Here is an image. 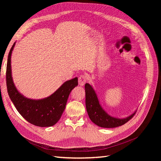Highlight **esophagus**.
<instances>
[{"label": "esophagus", "instance_id": "esophagus-1", "mask_svg": "<svg viewBox=\"0 0 161 161\" xmlns=\"http://www.w3.org/2000/svg\"><path fill=\"white\" fill-rule=\"evenodd\" d=\"M87 78L85 75H81L78 78V83L81 86H83L87 82Z\"/></svg>", "mask_w": 161, "mask_h": 161}]
</instances>
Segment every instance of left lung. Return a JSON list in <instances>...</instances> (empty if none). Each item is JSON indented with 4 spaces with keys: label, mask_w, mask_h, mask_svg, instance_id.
Returning <instances> with one entry per match:
<instances>
[{
    "label": "left lung",
    "mask_w": 161,
    "mask_h": 161,
    "mask_svg": "<svg viewBox=\"0 0 161 161\" xmlns=\"http://www.w3.org/2000/svg\"><path fill=\"white\" fill-rule=\"evenodd\" d=\"M86 105L90 119L95 125L103 128H115L121 126L131 119L136 114L135 112L130 116L119 119L109 115L101 107L95 91L89 83H86Z\"/></svg>",
    "instance_id": "obj_1"
}]
</instances>
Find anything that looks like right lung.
<instances>
[{"label":"right lung","mask_w":161,"mask_h":161,"mask_svg":"<svg viewBox=\"0 0 161 161\" xmlns=\"http://www.w3.org/2000/svg\"><path fill=\"white\" fill-rule=\"evenodd\" d=\"M15 44V42L8 54L6 67L8 95L17 110L29 123L41 127L52 126L60 119L70 92L78 85V78L65 81L54 93L47 98L32 100L23 97L17 90L12 77L11 55Z\"/></svg>","instance_id":"1"}]
</instances>
